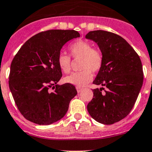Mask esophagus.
Returning a JSON list of instances; mask_svg holds the SVG:
<instances>
[{"label":"esophagus","mask_w":152,"mask_h":152,"mask_svg":"<svg viewBox=\"0 0 152 152\" xmlns=\"http://www.w3.org/2000/svg\"><path fill=\"white\" fill-rule=\"evenodd\" d=\"M76 88H77V92H78V93H80V91H82V90H83V88H81V87H78V86H77V87H76Z\"/></svg>","instance_id":"34e87169"}]
</instances>
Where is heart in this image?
Segmentation results:
<instances>
[{"instance_id": "obj_1", "label": "heart", "mask_w": 152, "mask_h": 152, "mask_svg": "<svg viewBox=\"0 0 152 152\" xmlns=\"http://www.w3.org/2000/svg\"><path fill=\"white\" fill-rule=\"evenodd\" d=\"M70 54L75 59H80V69L81 71L72 73L66 77L64 81L67 83L83 87L93 78V72L100 71L103 66V55L97 48L92 47L91 43L83 40H77L69 46ZM71 57L64 52L58 56V65L64 73H69L71 70Z\"/></svg>"}]
</instances>
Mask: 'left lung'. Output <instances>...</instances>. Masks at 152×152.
Wrapping results in <instances>:
<instances>
[{
  "label": "left lung",
  "mask_w": 152,
  "mask_h": 152,
  "mask_svg": "<svg viewBox=\"0 0 152 152\" xmlns=\"http://www.w3.org/2000/svg\"><path fill=\"white\" fill-rule=\"evenodd\" d=\"M86 37L97 43L103 55V66L93 81L102 87L93 89L87 110L96 121L111 125L125 118L134 106L143 82L142 63L134 49L118 34L96 30Z\"/></svg>",
  "instance_id": "left-lung-1"
}]
</instances>
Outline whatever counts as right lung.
<instances>
[{
  "label": "right lung",
  "mask_w": 152,
  "mask_h": 152,
  "mask_svg": "<svg viewBox=\"0 0 152 152\" xmlns=\"http://www.w3.org/2000/svg\"><path fill=\"white\" fill-rule=\"evenodd\" d=\"M78 37L75 30L41 31L28 39L14 57L9 86L18 109L26 120L49 125L66 114L77 92L72 84H57L62 77L58 56L66 42Z\"/></svg>",
  "instance_id": "obj_1"
}]
</instances>
